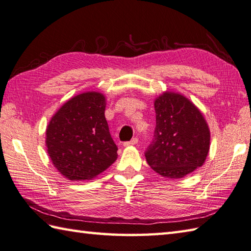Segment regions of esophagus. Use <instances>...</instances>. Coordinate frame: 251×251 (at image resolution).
Segmentation results:
<instances>
[{"mask_svg": "<svg viewBox=\"0 0 251 251\" xmlns=\"http://www.w3.org/2000/svg\"><path fill=\"white\" fill-rule=\"evenodd\" d=\"M138 144V138L137 137H135V138H132L130 141H127V142H124V147H129V146H135Z\"/></svg>", "mask_w": 251, "mask_h": 251, "instance_id": "obj_1", "label": "esophagus"}]
</instances>
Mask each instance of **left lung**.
<instances>
[{
  "mask_svg": "<svg viewBox=\"0 0 251 251\" xmlns=\"http://www.w3.org/2000/svg\"><path fill=\"white\" fill-rule=\"evenodd\" d=\"M154 138L146 151L151 169L168 178H181L202 166L210 150V129L201 111L178 92L155 98Z\"/></svg>",
  "mask_w": 251,
  "mask_h": 251,
  "instance_id": "obj_1",
  "label": "left lung"
}]
</instances>
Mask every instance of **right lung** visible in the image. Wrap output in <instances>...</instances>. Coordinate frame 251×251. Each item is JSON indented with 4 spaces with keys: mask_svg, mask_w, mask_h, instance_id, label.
Segmentation results:
<instances>
[{
    "mask_svg": "<svg viewBox=\"0 0 251 251\" xmlns=\"http://www.w3.org/2000/svg\"><path fill=\"white\" fill-rule=\"evenodd\" d=\"M105 106L101 92H82L64 103L49 122L48 153L65 178L92 179L117 159V147L104 116Z\"/></svg>",
    "mask_w": 251,
    "mask_h": 251,
    "instance_id": "right-lung-1",
    "label": "right lung"
}]
</instances>
